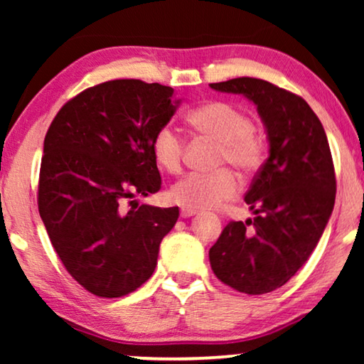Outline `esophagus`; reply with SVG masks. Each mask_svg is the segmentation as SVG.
Listing matches in <instances>:
<instances>
[{
  "instance_id": "esophagus-1",
  "label": "esophagus",
  "mask_w": 364,
  "mask_h": 364,
  "mask_svg": "<svg viewBox=\"0 0 364 364\" xmlns=\"http://www.w3.org/2000/svg\"><path fill=\"white\" fill-rule=\"evenodd\" d=\"M193 215H197V210H192V208H186V207L181 208V217L182 218H188V217H193Z\"/></svg>"
}]
</instances>
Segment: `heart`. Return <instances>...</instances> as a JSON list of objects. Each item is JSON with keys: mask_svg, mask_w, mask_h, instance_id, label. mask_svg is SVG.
Wrapping results in <instances>:
<instances>
[{"mask_svg": "<svg viewBox=\"0 0 364 364\" xmlns=\"http://www.w3.org/2000/svg\"><path fill=\"white\" fill-rule=\"evenodd\" d=\"M198 136L220 144L217 164H232L242 173H253L263 162V144L253 134L252 119L227 102H207L187 117ZM186 142L176 129L162 126L152 137V154L164 171L177 173L182 167ZM238 182L228 168L213 173H188L171 188V198L177 205L192 210H207L237 196Z\"/></svg>", "mask_w": 364, "mask_h": 364, "instance_id": "obj_1", "label": "heart"}]
</instances>
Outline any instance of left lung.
I'll use <instances>...</instances> for the list:
<instances>
[{
  "label": "left lung",
  "instance_id": "1",
  "mask_svg": "<svg viewBox=\"0 0 364 364\" xmlns=\"http://www.w3.org/2000/svg\"><path fill=\"white\" fill-rule=\"evenodd\" d=\"M257 106L268 159L248 188L255 218L230 222L208 252L225 285L263 295L285 285L315 250L335 207L336 178L320 119L305 99L257 77L213 82Z\"/></svg>",
  "mask_w": 364,
  "mask_h": 364
}]
</instances>
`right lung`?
<instances>
[{
  "mask_svg": "<svg viewBox=\"0 0 364 364\" xmlns=\"http://www.w3.org/2000/svg\"><path fill=\"white\" fill-rule=\"evenodd\" d=\"M181 102L168 86L116 79L77 94L48 129L39 215L63 265L92 295H129L156 270L178 207L134 197L161 191L152 137Z\"/></svg>",
  "mask_w": 364,
  "mask_h": 364,
  "instance_id": "1",
  "label": "right lung"
}]
</instances>
